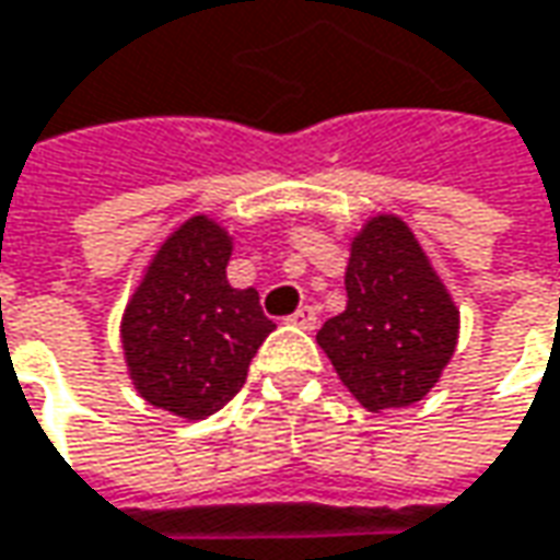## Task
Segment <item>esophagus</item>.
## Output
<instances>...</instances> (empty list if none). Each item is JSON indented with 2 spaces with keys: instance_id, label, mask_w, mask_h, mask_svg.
Instances as JSON below:
<instances>
[{
  "instance_id": "obj_1",
  "label": "esophagus",
  "mask_w": 560,
  "mask_h": 560,
  "mask_svg": "<svg viewBox=\"0 0 560 560\" xmlns=\"http://www.w3.org/2000/svg\"><path fill=\"white\" fill-rule=\"evenodd\" d=\"M290 324L302 327V330H314V327H317V308H314V305H302V308L290 317Z\"/></svg>"
}]
</instances>
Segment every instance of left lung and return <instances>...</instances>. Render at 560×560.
I'll return each mask as SVG.
<instances>
[{"label":"left lung","mask_w":560,"mask_h":560,"mask_svg":"<svg viewBox=\"0 0 560 560\" xmlns=\"http://www.w3.org/2000/svg\"><path fill=\"white\" fill-rule=\"evenodd\" d=\"M346 312L317 330L346 389L368 408L415 405L458 346V308L411 226L376 214L352 240Z\"/></svg>","instance_id":"left-lung-1"}]
</instances>
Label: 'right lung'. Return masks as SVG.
Masks as SVG:
<instances>
[{
	"label": "right lung",
	"instance_id": "add662e5",
	"mask_svg": "<svg viewBox=\"0 0 560 560\" xmlns=\"http://www.w3.org/2000/svg\"><path fill=\"white\" fill-rule=\"evenodd\" d=\"M233 240L208 214L177 226L133 290L120 342L130 380L149 405L186 420L221 411L243 389L248 361L273 330L255 290H233Z\"/></svg>",
	"mask_w": 560,
	"mask_h": 560
}]
</instances>
